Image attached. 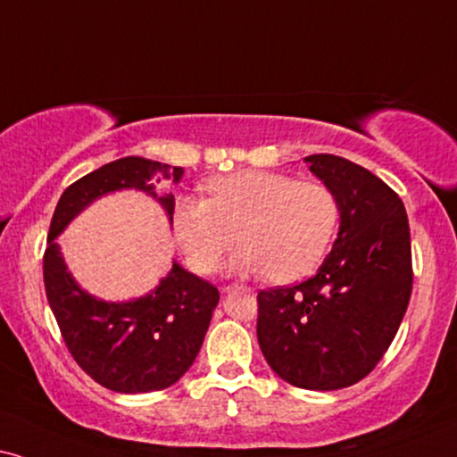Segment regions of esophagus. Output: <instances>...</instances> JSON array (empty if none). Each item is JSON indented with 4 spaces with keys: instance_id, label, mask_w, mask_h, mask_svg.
Returning a JSON list of instances; mask_svg holds the SVG:
<instances>
[{
    "instance_id": "obj_1",
    "label": "esophagus",
    "mask_w": 457,
    "mask_h": 457,
    "mask_svg": "<svg viewBox=\"0 0 457 457\" xmlns=\"http://www.w3.org/2000/svg\"><path fill=\"white\" fill-rule=\"evenodd\" d=\"M229 288H242V291H246V293H251V287H225V291H229Z\"/></svg>"
}]
</instances>
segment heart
<instances>
[{
	"instance_id": "b5f03b06",
	"label": "heart",
	"mask_w": 457,
	"mask_h": 457,
	"mask_svg": "<svg viewBox=\"0 0 457 457\" xmlns=\"http://www.w3.org/2000/svg\"><path fill=\"white\" fill-rule=\"evenodd\" d=\"M204 198H179L172 228L187 263L200 274L219 268L236 242V271H268L288 282L310 274L325 257L339 221V202L320 181L271 170H240L212 179Z\"/></svg>"
}]
</instances>
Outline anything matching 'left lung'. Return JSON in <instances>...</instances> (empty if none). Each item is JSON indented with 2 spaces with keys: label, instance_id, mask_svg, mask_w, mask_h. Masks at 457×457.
<instances>
[{
  "label": "left lung",
  "instance_id": "obj_1",
  "mask_svg": "<svg viewBox=\"0 0 457 457\" xmlns=\"http://www.w3.org/2000/svg\"><path fill=\"white\" fill-rule=\"evenodd\" d=\"M305 162L339 202V234L312 278L257 293V339L285 382L339 390L373 371L401 327L411 236L398 194L373 172L331 154Z\"/></svg>",
  "mask_w": 457,
  "mask_h": 457
}]
</instances>
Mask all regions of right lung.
I'll use <instances>...</instances> for the list:
<instances>
[{"label": "right lung", "mask_w": 457, "mask_h": 457, "mask_svg": "<svg viewBox=\"0 0 457 457\" xmlns=\"http://www.w3.org/2000/svg\"><path fill=\"white\" fill-rule=\"evenodd\" d=\"M160 170L175 181L183 175L181 166L169 170L158 162L129 155L78 179L62 192L46 242V297L69 354L96 384L122 395L164 390L183 378L209 331L219 303L217 287L175 263L152 295L129 303L99 302L75 285L54 238L103 194L137 187L155 195L149 179L158 177ZM160 200L172 217L175 198Z\"/></svg>", "instance_id": "obj_1"}]
</instances>
